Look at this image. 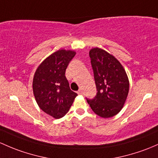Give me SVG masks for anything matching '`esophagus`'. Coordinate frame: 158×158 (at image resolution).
<instances>
[{"instance_id":"esophagus-1","label":"esophagus","mask_w":158,"mask_h":158,"mask_svg":"<svg viewBox=\"0 0 158 158\" xmlns=\"http://www.w3.org/2000/svg\"><path fill=\"white\" fill-rule=\"evenodd\" d=\"M77 94H82V91L81 90V89H80V90L78 91V92H77Z\"/></svg>"}]
</instances>
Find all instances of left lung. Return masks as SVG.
<instances>
[{"label":"left lung","instance_id":"left-lung-1","mask_svg":"<svg viewBox=\"0 0 158 158\" xmlns=\"http://www.w3.org/2000/svg\"><path fill=\"white\" fill-rule=\"evenodd\" d=\"M89 56L98 92L94 99L87 100L88 103L99 117H114L123 107L129 94L127 72L118 60L105 50L93 48Z\"/></svg>","mask_w":158,"mask_h":158}]
</instances>
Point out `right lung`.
<instances>
[{"label": "right lung", "instance_id": "1", "mask_svg": "<svg viewBox=\"0 0 158 158\" xmlns=\"http://www.w3.org/2000/svg\"><path fill=\"white\" fill-rule=\"evenodd\" d=\"M75 54L72 50H58L39 64L34 74L32 90L36 102L40 109L54 119L64 117L77 96L65 76Z\"/></svg>", "mask_w": 158, "mask_h": 158}]
</instances>
